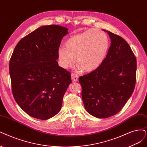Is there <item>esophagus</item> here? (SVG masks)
<instances>
[{
  "mask_svg": "<svg viewBox=\"0 0 147 147\" xmlns=\"http://www.w3.org/2000/svg\"><path fill=\"white\" fill-rule=\"evenodd\" d=\"M71 79L73 82H77L78 80V76L74 74H71Z\"/></svg>",
  "mask_w": 147,
  "mask_h": 147,
  "instance_id": "obj_1",
  "label": "esophagus"
}]
</instances>
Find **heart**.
<instances>
[{
  "mask_svg": "<svg viewBox=\"0 0 147 147\" xmlns=\"http://www.w3.org/2000/svg\"><path fill=\"white\" fill-rule=\"evenodd\" d=\"M108 49L109 39L104 32L88 30L69 37L65 43V48L59 49V63L63 68H68L75 57L77 64L84 71H92L104 62Z\"/></svg>",
  "mask_w": 147,
  "mask_h": 147,
  "instance_id": "heart-1",
  "label": "heart"
}]
</instances>
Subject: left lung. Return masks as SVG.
Here are the masks:
<instances>
[{
  "mask_svg": "<svg viewBox=\"0 0 147 147\" xmlns=\"http://www.w3.org/2000/svg\"><path fill=\"white\" fill-rule=\"evenodd\" d=\"M103 31L111 39L105 60L93 72L79 79L85 110L97 118L109 117L120 111L132 95L136 80V58L128 43Z\"/></svg>",
  "mask_w": 147,
  "mask_h": 147,
  "instance_id": "8db88e82",
  "label": "left lung"
}]
</instances>
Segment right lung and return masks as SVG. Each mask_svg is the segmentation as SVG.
Returning a JSON list of instances; mask_svg holds the SVG:
<instances>
[{
  "label": "right lung",
  "mask_w": 147,
  "mask_h": 147,
  "mask_svg": "<svg viewBox=\"0 0 147 147\" xmlns=\"http://www.w3.org/2000/svg\"><path fill=\"white\" fill-rule=\"evenodd\" d=\"M68 31L57 25L42 26L14 48L9 66L13 94L19 106L32 117L47 120L56 115L72 82L71 73L56 61Z\"/></svg>",
  "instance_id": "obj_1"
}]
</instances>
